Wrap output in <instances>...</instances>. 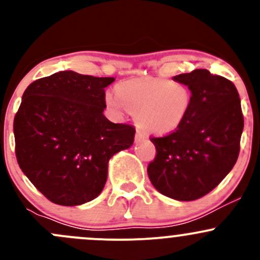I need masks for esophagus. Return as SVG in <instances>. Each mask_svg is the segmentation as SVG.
I'll list each match as a JSON object with an SVG mask.
<instances>
[{
  "instance_id": "1",
  "label": "esophagus",
  "mask_w": 260,
  "mask_h": 260,
  "mask_svg": "<svg viewBox=\"0 0 260 260\" xmlns=\"http://www.w3.org/2000/svg\"><path fill=\"white\" fill-rule=\"evenodd\" d=\"M146 140V136L143 135L142 132H137L135 136V141L136 142H141V141H145Z\"/></svg>"
}]
</instances>
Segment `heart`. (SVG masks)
I'll list each match as a JSON object with an SVG mask.
<instances>
[{"mask_svg": "<svg viewBox=\"0 0 260 260\" xmlns=\"http://www.w3.org/2000/svg\"><path fill=\"white\" fill-rule=\"evenodd\" d=\"M106 103L115 113L135 114L138 128L154 136L174 133L190 114L192 93L182 81L146 77L118 84Z\"/></svg>", "mask_w": 260, "mask_h": 260, "instance_id": "b5f03b06", "label": "heart"}]
</instances>
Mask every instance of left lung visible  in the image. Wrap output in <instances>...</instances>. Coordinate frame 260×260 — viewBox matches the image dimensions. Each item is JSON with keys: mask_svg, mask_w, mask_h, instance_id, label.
<instances>
[{"mask_svg": "<svg viewBox=\"0 0 260 260\" xmlns=\"http://www.w3.org/2000/svg\"><path fill=\"white\" fill-rule=\"evenodd\" d=\"M172 79L190 88V114L174 133L152 138L157 154L147 174L162 195L192 201L210 192L234 167L244 118L237 88L224 77L196 69Z\"/></svg>", "mask_w": 260, "mask_h": 260, "instance_id": "1", "label": "left lung"}]
</instances>
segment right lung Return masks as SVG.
Returning a JSON list of instances; mask_svg holds the SVG:
<instances>
[{"mask_svg":"<svg viewBox=\"0 0 260 260\" xmlns=\"http://www.w3.org/2000/svg\"><path fill=\"white\" fill-rule=\"evenodd\" d=\"M114 78L55 73L27 86L15 115L20 169L45 198L77 206L98 198L108 162L135 141V128L103 114Z\"/></svg>","mask_w":260,"mask_h":260,"instance_id":"add662e5","label":"right lung"}]
</instances>
